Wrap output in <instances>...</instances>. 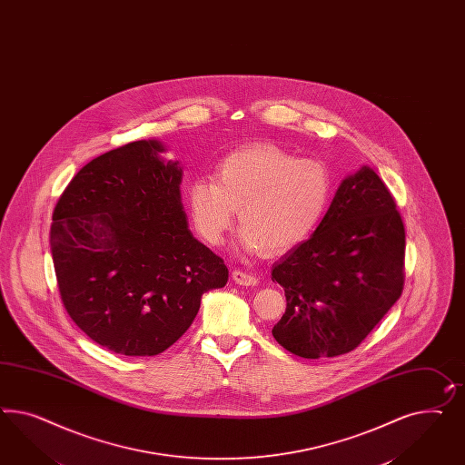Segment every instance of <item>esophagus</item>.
I'll use <instances>...</instances> for the list:
<instances>
[{
    "instance_id": "obj_1",
    "label": "esophagus",
    "mask_w": 465,
    "mask_h": 465,
    "mask_svg": "<svg viewBox=\"0 0 465 465\" xmlns=\"http://www.w3.org/2000/svg\"><path fill=\"white\" fill-rule=\"evenodd\" d=\"M232 280H234L238 285H242V287H252V285L258 283V277H256V275L246 273V272H242V270H234V272H232Z\"/></svg>"
}]
</instances>
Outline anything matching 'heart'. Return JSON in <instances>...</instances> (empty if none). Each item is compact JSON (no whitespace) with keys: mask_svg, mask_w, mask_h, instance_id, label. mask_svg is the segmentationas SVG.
Returning <instances> with one entry per match:
<instances>
[{"mask_svg":"<svg viewBox=\"0 0 465 465\" xmlns=\"http://www.w3.org/2000/svg\"><path fill=\"white\" fill-rule=\"evenodd\" d=\"M331 173L324 163L297 160L273 144L242 147L219 161L213 178L193 180L186 207L200 236L219 246L234 226L244 252H285L318 226L331 200Z\"/></svg>","mask_w":465,"mask_h":465,"instance_id":"b5f03b06","label":"heart"}]
</instances>
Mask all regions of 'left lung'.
Returning <instances> with one entry per match:
<instances>
[{
	"instance_id": "8db88e82",
	"label": "left lung",
	"mask_w": 465,
	"mask_h": 465,
	"mask_svg": "<svg viewBox=\"0 0 465 465\" xmlns=\"http://www.w3.org/2000/svg\"><path fill=\"white\" fill-rule=\"evenodd\" d=\"M406 234L379 174H348L312 236L285 252L272 280L287 309L272 334L302 359L355 350L396 304L404 283Z\"/></svg>"
}]
</instances>
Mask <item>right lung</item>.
<instances>
[{"label":"right lung","mask_w":465,"mask_h":465,"mask_svg":"<svg viewBox=\"0 0 465 465\" xmlns=\"http://www.w3.org/2000/svg\"><path fill=\"white\" fill-rule=\"evenodd\" d=\"M158 139L90 161L51 226L61 299L81 331L127 357L164 351L190 328L202 295L227 283L223 258L193 238L183 168Z\"/></svg>","instance_id":"add662e5"}]
</instances>
